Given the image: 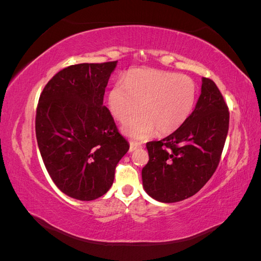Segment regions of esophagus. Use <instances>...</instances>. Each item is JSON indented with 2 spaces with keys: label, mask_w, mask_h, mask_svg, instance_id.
<instances>
[{
  "label": "esophagus",
  "mask_w": 261,
  "mask_h": 261,
  "mask_svg": "<svg viewBox=\"0 0 261 261\" xmlns=\"http://www.w3.org/2000/svg\"><path fill=\"white\" fill-rule=\"evenodd\" d=\"M138 148H140V147L137 146V145H135V144H130V146H129V152L135 151V150H137Z\"/></svg>",
  "instance_id": "1"
}]
</instances>
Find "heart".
Segmentation results:
<instances>
[{
    "mask_svg": "<svg viewBox=\"0 0 261 261\" xmlns=\"http://www.w3.org/2000/svg\"><path fill=\"white\" fill-rule=\"evenodd\" d=\"M197 98V87L192 78L167 70L133 69L117 82L108 94V106L123 124L125 136L136 141L151 138L159 129L169 135L179 129L191 116Z\"/></svg>",
    "mask_w": 261,
    "mask_h": 261,
    "instance_id": "1",
    "label": "heart"
}]
</instances>
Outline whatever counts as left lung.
I'll return each instance as SVG.
<instances>
[{
	"instance_id": "obj_1",
	"label": "left lung",
	"mask_w": 261,
	"mask_h": 261,
	"mask_svg": "<svg viewBox=\"0 0 261 261\" xmlns=\"http://www.w3.org/2000/svg\"><path fill=\"white\" fill-rule=\"evenodd\" d=\"M195 110L179 129L147 144L143 186L160 202H177L199 192L217 170L228 130L227 106L217 85L202 77Z\"/></svg>"
}]
</instances>
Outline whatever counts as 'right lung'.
<instances>
[{"label": "right lung", "mask_w": 261, "mask_h": 261, "mask_svg": "<svg viewBox=\"0 0 261 261\" xmlns=\"http://www.w3.org/2000/svg\"><path fill=\"white\" fill-rule=\"evenodd\" d=\"M117 61L83 63L55 74L39 98L36 136L45 169L62 193L90 201L111 188L129 145L103 96Z\"/></svg>", "instance_id": "right-lung-1"}]
</instances>
